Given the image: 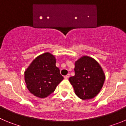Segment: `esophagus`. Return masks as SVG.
I'll use <instances>...</instances> for the list:
<instances>
[{"instance_id":"34e87169","label":"esophagus","mask_w":126,"mask_h":126,"mask_svg":"<svg viewBox=\"0 0 126 126\" xmlns=\"http://www.w3.org/2000/svg\"><path fill=\"white\" fill-rule=\"evenodd\" d=\"M70 77V74H67L66 76H64V78L65 79H68Z\"/></svg>"}]
</instances>
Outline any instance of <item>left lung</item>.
<instances>
[{
    "label": "left lung",
    "mask_w": 126,
    "mask_h": 126,
    "mask_svg": "<svg viewBox=\"0 0 126 126\" xmlns=\"http://www.w3.org/2000/svg\"><path fill=\"white\" fill-rule=\"evenodd\" d=\"M75 75L69 81L77 96L82 100L93 98L102 90L105 75L101 65L93 58L84 55L75 62Z\"/></svg>",
    "instance_id": "1"
}]
</instances>
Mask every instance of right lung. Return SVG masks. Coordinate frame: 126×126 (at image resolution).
Masks as SVG:
<instances>
[{"label":"right lung","instance_id":"right-lung-1","mask_svg":"<svg viewBox=\"0 0 126 126\" xmlns=\"http://www.w3.org/2000/svg\"><path fill=\"white\" fill-rule=\"evenodd\" d=\"M55 63V56L45 52L36 57L24 71L26 88L34 96L47 97L63 80Z\"/></svg>","mask_w":126,"mask_h":126}]
</instances>
